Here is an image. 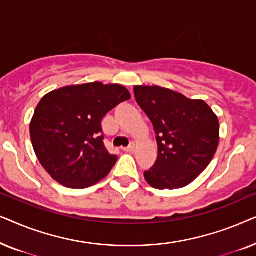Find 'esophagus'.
<instances>
[{
  "label": "esophagus",
  "instance_id": "34e87169",
  "mask_svg": "<svg viewBox=\"0 0 256 256\" xmlns=\"http://www.w3.org/2000/svg\"><path fill=\"white\" fill-rule=\"evenodd\" d=\"M124 152H135V144L134 143H132L130 146H127V148H124Z\"/></svg>",
  "mask_w": 256,
  "mask_h": 256
}]
</instances>
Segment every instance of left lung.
Wrapping results in <instances>:
<instances>
[{"mask_svg": "<svg viewBox=\"0 0 256 256\" xmlns=\"http://www.w3.org/2000/svg\"><path fill=\"white\" fill-rule=\"evenodd\" d=\"M138 106L152 122L158 156L144 178L158 190L192 183L211 163L219 144V120L208 104L160 86H134Z\"/></svg>", "mask_w": 256, "mask_h": 256, "instance_id": "obj_1", "label": "left lung"}]
</instances>
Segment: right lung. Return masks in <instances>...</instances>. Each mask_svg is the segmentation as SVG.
Segmentation results:
<instances>
[{"label": "right lung", "instance_id": "obj_1", "mask_svg": "<svg viewBox=\"0 0 256 256\" xmlns=\"http://www.w3.org/2000/svg\"><path fill=\"white\" fill-rule=\"evenodd\" d=\"M130 93L120 84L100 82L51 90L38 102L30 138L42 166L59 184L86 188L110 174L118 156L104 144L101 121Z\"/></svg>", "mask_w": 256, "mask_h": 256}]
</instances>
